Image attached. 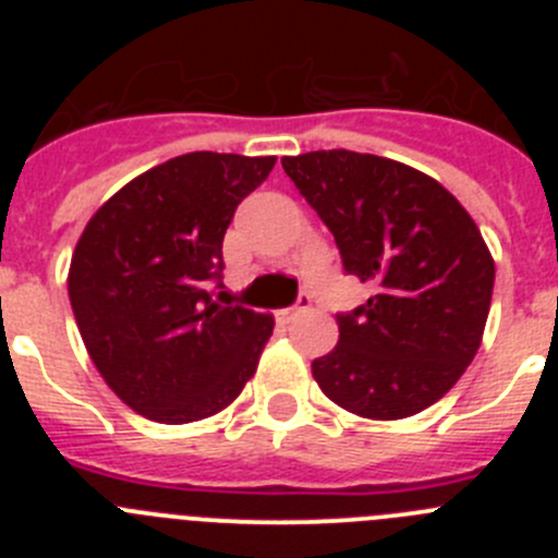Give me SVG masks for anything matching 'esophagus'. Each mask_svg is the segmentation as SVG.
Segmentation results:
<instances>
[{
	"label": "esophagus",
	"mask_w": 558,
	"mask_h": 558,
	"mask_svg": "<svg viewBox=\"0 0 558 558\" xmlns=\"http://www.w3.org/2000/svg\"><path fill=\"white\" fill-rule=\"evenodd\" d=\"M310 304H313V295L310 293H302L299 295V302L293 304V307H288V310H279V322L282 324H290V322H295V318H299V315H304L310 310Z\"/></svg>",
	"instance_id": "34e87169"
}]
</instances>
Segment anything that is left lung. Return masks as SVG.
I'll list each match as a JSON object with an SVG mask.
<instances>
[{"label":"left lung","mask_w":558,"mask_h":558,"mask_svg":"<svg viewBox=\"0 0 558 558\" xmlns=\"http://www.w3.org/2000/svg\"><path fill=\"white\" fill-rule=\"evenodd\" d=\"M284 172L374 290L338 313V347L313 360L335 405L366 418L425 411L481 347L495 263L470 211L425 172L354 150L284 156Z\"/></svg>","instance_id":"left-lung-1"}]
</instances>
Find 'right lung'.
Instances as JSON below:
<instances>
[{
    "label": "right lung",
    "mask_w": 558,
    "mask_h": 558,
    "mask_svg": "<svg viewBox=\"0 0 558 558\" xmlns=\"http://www.w3.org/2000/svg\"><path fill=\"white\" fill-rule=\"evenodd\" d=\"M274 165L175 156L108 198L77 240L69 302L83 343L108 388L153 422L215 416L256 372L274 318L226 299L223 236Z\"/></svg>",
    "instance_id": "right-lung-1"
}]
</instances>
